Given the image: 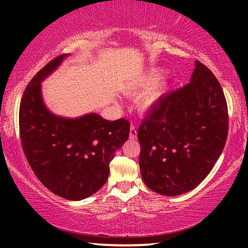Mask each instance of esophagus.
Masks as SVG:
<instances>
[{
  "mask_svg": "<svg viewBox=\"0 0 248 248\" xmlns=\"http://www.w3.org/2000/svg\"><path fill=\"white\" fill-rule=\"evenodd\" d=\"M135 137H137V130H135L134 126H131V128H130V138L134 139Z\"/></svg>",
  "mask_w": 248,
  "mask_h": 248,
  "instance_id": "obj_1",
  "label": "esophagus"
}]
</instances>
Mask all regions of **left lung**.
I'll use <instances>...</instances> for the list:
<instances>
[{
	"instance_id": "8db88e82",
	"label": "left lung",
	"mask_w": 248,
	"mask_h": 248,
	"mask_svg": "<svg viewBox=\"0 0 248 248\" xmlns=\"http://www.w3.org/2000/svg\"><path fill=\"white\" fill-rule=\"evenodd\" d=\"M66 56L46 64L27 86L19 109L20 139L42 184L61 198L81 201L106 183L109 162L128 139L130 123L125 118L107 121L96 113L63 117L47 108L42 82Z\"/></svg>"
}]
</instances>
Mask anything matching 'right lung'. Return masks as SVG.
<instances>
[{
	"label": "right lung",
	"mask_w": 248,
	"mask_h": 248,
	"mask_svg": "<svg viewBox=\"0 0 248 248\" xmlns=\"http://www.w3.org/2000/svg\"><path fill=\"white\" fill-rule=\"evenodd\" d=\"M227 134L221 86L208 67L195 63L189 82L162 94L139 127L144 184L166 196L191 191L211 171Z\"/></svg>",
	"instance_id": "obj_1"
}]
</instances>
